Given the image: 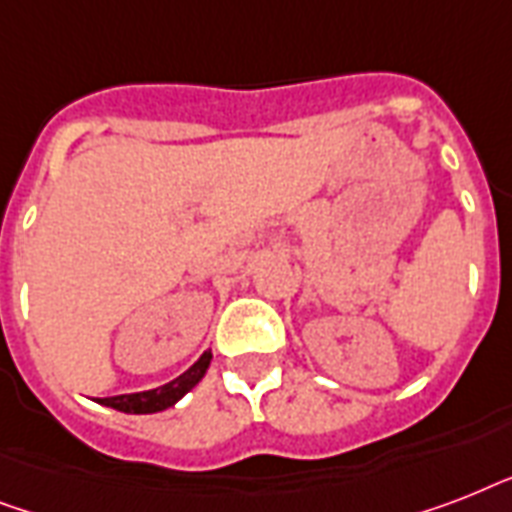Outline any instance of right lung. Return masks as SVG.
<instances>
[{"label":"right lung","mask_w":512,"mask_h":512,"mask_svg":"<svg viewBox=\"0 0 512 512\" xmlns=\"http://www.w3.org/2000/svg\"><path fill=\"white\" fill-rule=\"evenodd\" d=\"M209 361H212V350H207V353H204V356H201L191 369H188V372H183L172 382L162 385V388L143 390V393H127V396L100 398V404L111 406V409H116V412H127V414L164 412V409H170L172 404H177L188 390L199 385L201 377L207 374Z\"/></svg>","instance_id":"obj_1"}]
</instances>
